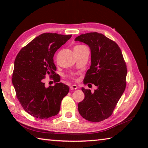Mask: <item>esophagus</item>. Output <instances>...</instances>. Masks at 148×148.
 Instances as JSON below:
<instances>
[{"instance_id":"obj_1","label":"esophagus","mask_w":148,"mask_h":148,"mask_svg":"<svg viewBox=\"0 0 148 148\" xmlns=\"http://www.w3.org/2000/svg\"><path fill=\"white\" fill-rule=\"evenodd\" d=\"M70 88H71V90H76L77 89V86L76 85H72V86L70 87Z\"/></svg>"}]
</instances>
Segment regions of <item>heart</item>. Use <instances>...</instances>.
I'll use <instances>...</instances> for the list:
<instances>
[{"instance_id":"b5f03b06","label":"heart","mask_w":148,"mask_h":148,"mask_svg":"<svg viewBox=\"0 0 148 148\" xmlns=\"http://www.w3.org/2000/svg\"><path fill=\"white\" fill-rule=\"evenodd\" d=\"M86 47L84 45H78V46H76L75 47Z\"/></svg>"}]
</instances>
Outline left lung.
I'll return each mask as SVG.
<instances>
[{"label":"left lung","mask_w":148,"mask_h":148,"mask_svg":"<svg viewBox=\"0 0 148 148\" xmlns=\"http://www.w3.org/2000/svg\"><path fill=\"white\" fill-rule=\"evenodd\" d=\"M88 45L91 64L84 83L97 87L94 92L82 87L85 98L78 103L79 114L86 120L99 122L111 116L126 87V63L116 42L98 32L81 34L75 38Z\"/></svg>","instance_id":"left-lung-1"}]
</instances>
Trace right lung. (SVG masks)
Listing matches in <instances>:
<instances>
[{
  "instance_id": "1",
  "label": "right lung",
  "mask_w": 148,
  "mask_h": 148,
  "mask_svg": "<svg viewBox=\"0 0 148 148\" xmlns=\"http://www.w3.org/2000/svg\"><path fill=\"white\" fill-rule=\"evenodd\" d=\"M72 35L43 33L23 47L14 61L12 84L20 104L27 113L39 119H47L59 113L62 99L69 87L60 81L53 62L56 51ZM57 83L45 87L46 75Z\"/></svg>"
}]
</instances>
